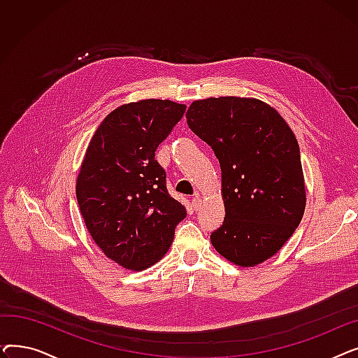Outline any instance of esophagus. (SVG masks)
I'll return each instance as SVG.
<instances>
[{
  "instance_id": "esophagus-1",
  "label": "esophagus",
  "mask_w": 358,
  "mask_h": 358,
  "mask_svg": "<svg viewBox=\"0 0 358 358\" xmlns=\"http://www.w3.org/2000/svg\"><path fill=\"white\" fill-rule=\"evenodd\" d=\"M192 204H193L194 210H199V209L201 208V199H200L199 194H194V197H193V200H192Z\"/></svg>"
}]
</instances>
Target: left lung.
<instances>
[{"mask_svg":"<svg viewBox=\"0 0 358 358\" xmlns=\"http://www.w3.org/2000/svg\"><path fill=\"white\" fill-rule=\"evenodd\" d=\"M185 117L222 169L224 219L210 235L212 245L242 267L268 259L293 235L306 204L292 129L273 107L254 99L199 100Z\"/></svg>","mask_w":358,"mask_h":358,"instance_id":"1","label":"left lung"}]
</instances>
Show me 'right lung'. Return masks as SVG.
Returning a JSON list of instances; mask_svg holds the SVG:
<instances>
[{
    "instance_id": "right-lung-1",
    "label": "right lung",
    "mask_w": 358,
    "mask_h": 358,
    "mask_svg": "<svg viewBox=\"0 0 358 358\" xmlns=\"http://www.w3.org/2000/svg\"><path fill=\"white\" fill-rule=\"evenodd\" d=\"M185 106L142 100L113 110L94 134L77 180V200L94 242L127 270H145L171 247L187 216L169 196L155 150Z\"/></svg>"
}]
</instances>
